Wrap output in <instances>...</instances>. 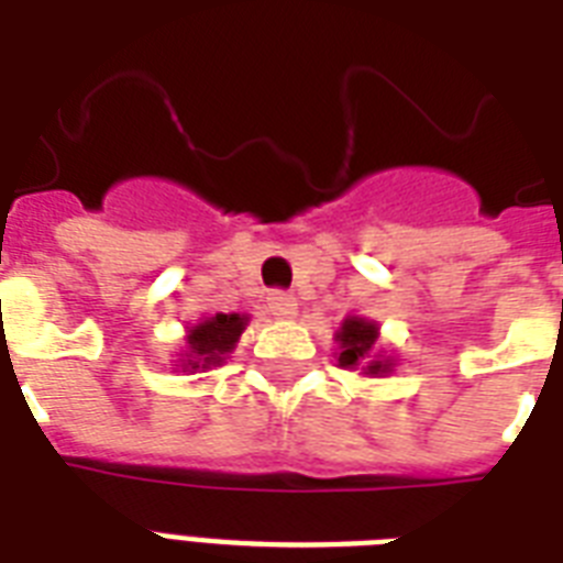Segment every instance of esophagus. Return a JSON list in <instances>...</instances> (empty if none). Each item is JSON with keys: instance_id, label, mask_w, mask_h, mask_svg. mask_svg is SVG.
Here are the masks:
<instances>
[{"instance_id": "obj_1", "label": "esophagus", "mask_w": 563, "mask_h": 563, "mask_svg": "<svg viewBox=\"0 0 563 563\" xmlns=\"http://www.w3.org/2000/svg\"><path fill=\"white\" fill-rule=\"evenodd\" d=\"M268 312L280 321H291L298 316V300L291 298L289 291H272L268 295Z\"/></svg>"}]
</instances>
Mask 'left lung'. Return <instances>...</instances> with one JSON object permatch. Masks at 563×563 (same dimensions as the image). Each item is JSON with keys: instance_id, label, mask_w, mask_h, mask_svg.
Listing matches in <instances>:
<instances>
[{"instance_id": "left-lung-1", "label": "left lung", "mask_w": 563, "mask_h": 563, "mask_svg": "<svg viewBox=\"0 0 563 563\" xmlns=\"http://www.w3.org/2000/svg\"><path fill=\"white\" fill-rule=\"evenodd\" d=\"M379 339V324L368 318L347 316L342 327L335 330V360L347 371H362L365 376H388L397 365L394 356L376 344Z\"/></svg>"}]
</instances>
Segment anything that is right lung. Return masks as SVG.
I'll list each match as a JSON object with an SVG mask.
<instances>
[{
    "mask_svg": "<svg viewBox=\"0 0 563 563\" xmlns=\"http://www.w3.org/2000/svg\"><path fill=\"white\" fill-rule=\"evenodd\" d=\"M251 318L239 316V312H216V316L201 318L198 324L187 327L184 335V351L175 362L178 371H189V374H201L210 371L221 362L230 360V353L236 351L239 339L245 333V327Z\"/></svg>",
    "mask_w": 563,
    "mask_h": 563,
    "instance_id": "add662e5",
    "label": "right lung"
}]
</instances>
